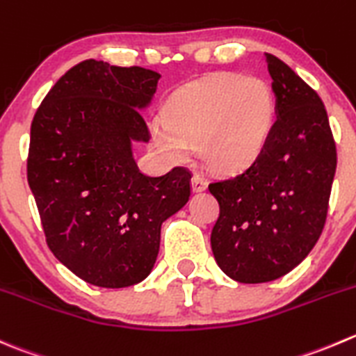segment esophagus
<instances>
[{"instance_id":"obj_1","label":"esophagus","mask_w":356,"mask_h":356,"mask_svg":"<svg viewBox=\"0 0 356 356\" xmlns=\"http://www.w3.org/2000/svg\"><path fill=\"white\" fill-rule=\"evenodd\" d=\"M191 188L195 193L203 191V189H207V179L202 177L200 174H195L191 179Z\"/></svg>"}]
</instances>
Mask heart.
Segmentation results:
<instances>
[{
    "label": "heart",
    "instance_id": "obj_1",
    "mask_svg": "<svg viewBox=\"0 0 356 356\" xmlns=\"http://www.w3.org/2000/svg\"><path fill=\"white\" fill-rule=\"evenodd\" d=\"M275 97L268 83L219 74L186 86L168 102L165 118L151 122L154 149L170 163H184L200 144L207 163L238 172L254 163L270 139Z\"/></svg>",
    "mask_w": 356,
    "mask_h": 356
}]
</instances>
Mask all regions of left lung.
Segmentation results:
<instances>
[{
  "mask_svg": "<svg viewBox=\"0 0 356 356\" xmlns=\"http://www.w3.org/2000/svg\"><path fill=\"white\" fill-rule=\"evenodd\" d=\"M277 122L257 160L209 184L219 202L210 234L220 270L240 284L277 280L322 234L337 167L325 106L284 60L266 54Z\"/></svg>",
  "mask_w": 356,
  "mask_h": 356,
  "instance_id": "obj_1",
  "label": "left lung"
}]
</instances>
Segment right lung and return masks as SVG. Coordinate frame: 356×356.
I'll return each mask as SVG.
<instances>
[{
  "label": "right lung",
  "instance_id": "right-lung-1",
  "mask_svg": "<svg viewBox=\"0 0 356 356\" xmlns=\"http://www.w3.org/2000/svg\"><path fill=\"white\" fill-rule=\"evenodd\" d=\"M160 74L83 60L48 92L31 125L27 182L55 257L86 284L143 282L160 250L161 224L188 203L191 174L144 175L132 143L151 137L143 109Z\"/></svg>",
  "mask_w": 356,
  "mask_h": 356
}]
</instances>
